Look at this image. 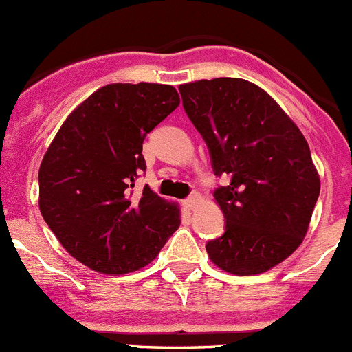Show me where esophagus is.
Segmentation results:
<instances>
[{
    "mask_svg": "<svg viewBox=\"0 0 352 352\" xmlns=\"http://www.w3.org/2000/svg\"><path fill=\"white\" fill-rule=\"evenodd\" d=\"M198 199H199L198 192H192V195L189 196V198L184 199V206H186L187 210H192L196 206V203H198Z\"/></svg>",
    "mask_w": 352,
    "mask_h": 352,
    "instance_id": "34e87169",
    "label": "esophagus"
}]
</instances>
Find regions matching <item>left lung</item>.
I'll return each mask as SVG.
<instances>
[{
  "mask_svg": "<svg viewBox=\"0 0 352 352\" xmlns=\"http://www.w3.org/2000/svg\"><path fill=\"white\" fill-rule=\"evenodd\" d=\"M182 106L208 147L213 192L226 219L206 252L238 276L261 274L294 254L309 228L320 177L304 135L271 95L239 78L180 85Z\"/></svg>",
  "mask_w": 352,
  "mask_h": 352,
  "instance_id": "8db88e82",
  "label": "left lung"
}]
</instances>
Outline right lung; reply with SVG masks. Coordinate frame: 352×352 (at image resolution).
<instances>
[{
	"mask_svg": "<svg viewBox=\"0 0 352 352\" xmlns=\"http://www.w3.org/2000/svg\"><path fill=\"white\" fill-rule=\"evenodd\" d=\"M170 85L113 83L69 114L39 166V210L81 264L124 274L149 264L179 229V208L135 180L142 144L177 106Z\"/></svg>",
	"mask_w": 352,
	"mask_h": 352,
	"instance_id": "add662e5",
	"label": "right lung"
}]
</instances>
